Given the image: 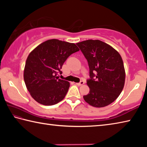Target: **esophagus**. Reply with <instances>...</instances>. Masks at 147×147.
I'll return each mask as SVG.
<instances>
[{
  "mask_svg": "<svg viewBox=\"0 0 147 147\" xmlns=\"http://www.w3.org/2000/svg\"><path fill=\"white\" fill-rule=\"evenodd\" d=\"M77 86H82L83 84H84V81H80V82L79 83H76V84Z\"/></svg>",
  "mask_w": 147,
  "mask_h": 147,
  "instance_id": "34e87169",
  "label": "esophagus"
}]
</instances>
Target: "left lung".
<instances>
[{
  "mask_svg": "<svg viewBox=\"0 0 147 147\" xmlns=\"http://www.w3.org/2000/svg\"><path fill=\"white\" fill-rule=\"evenodd\" d=\"M88 62L90 91L84 99L96 108L109 105L117 98L125 82V70L120 54L108 44L100 40L76 43Z\"/></svg>",
  "mask_w": 147,
  "mask_h": 147,
  "instance_id": "left-lung-1",
  "label": "left lung"
}]
</instances>
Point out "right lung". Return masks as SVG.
I'll return each mask as SVG.
<instances>
[{
  "instance_id": "add662e5",
  "label": "right lung",
  "mask_w": 147,
  "mask_h": 147,
  "mask_svg": "<svg viewBox=\"0 0 147 147\" xmlns=\"http://www.w3.org/2000/svg\"><path fill=\"white\" fill-rule=\"evenodd\" d=\"M79 49L74 43L49 39L29 54L24 69L26 88L35 100L45 106L61 101L69 90V82L56 76L68 57Z\"/></svg>"
}]
</instances>
